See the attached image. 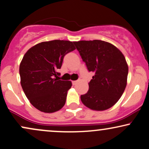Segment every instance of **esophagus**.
<instances>
[{
    "label": "esophagus",
    "mask_w": 149,
    "mask_h": 149,
    "mask_svg": "<svg viewBox=\"0 0 149 149\" xmlns=\"http://www.w3.org/2000/svg\"><path fill=\"white\" fill-rule=\"evenodd\" d=\"M77 83V80H73V81H72V84L73 85H75Z\"/></svg>",
    "instance_id": "obj_1"
}]
</instances>
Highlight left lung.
Wrapping results in <instances>:
<instances>
[{"label": "left lung", "mask_w": 149, "mask_h": 149, "mask_svg": "<svg viewBox=\"0 0 149 149\" xmlns=\"http://www.w3.org/2000/svg\"><path fill=\"white\" fill-rule=\"evenodd\" d=\"M89 71L95 73L89 90L80 96L85 107L95 111L112 107L127 85L128 66L123 53L116 46L100 40L74 42Z\"/></svg>", "instance_id": "left-lung-1"}]
</instances>
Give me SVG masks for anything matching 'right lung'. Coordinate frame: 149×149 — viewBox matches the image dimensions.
<instances>
[{
	"instance_id": "add662e5",
	"label": "right lung",
	"mask_w": 149,
	"mask_h": 149,
	"mask_svg": "<svg viewBox=\"0 0 149 149\" xmlns=\"http://www.w3.org/2000/svg\"><path fill=\"white\" fill-rule=\"evenodd\" d=\"M73 42H42L25 53L19 65L21 85L30 103L44 113L60 110L66 103L71 81L58 79L63 59L74 50Z\"/></svg>"
}]
</instances>
